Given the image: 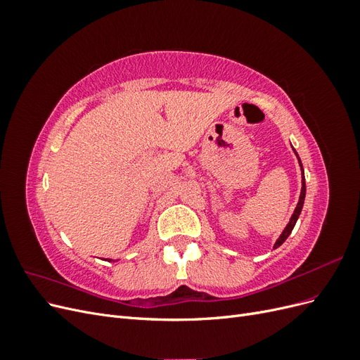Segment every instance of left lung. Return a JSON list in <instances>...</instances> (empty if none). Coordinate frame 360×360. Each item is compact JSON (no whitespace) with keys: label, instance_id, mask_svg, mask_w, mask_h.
Returning a JSON list of instances; mask_svg holds the SVG:
<instances>
[{"label":"left lung","instance_id":"8db88e82","mask_svg":"<svg viewBox=\"0 0 360 360\" xmlns=\"http://www.w3.org/2000/svg\"><path fill=\"white\" fill-rule=\"evenodd\" d=\"M294 153H296V150H294ZM296 156H297V159H299V165H300V169H302V191H300V197H299V202H297L296 210H294V213H292L291 217H290V222L287 224V226L284 228V231H282V234L279 236V238H278L275 246H274L275 249L279 248L282 243H284V242L287 240V237L291 234L292 228H294V225H296V222H297V219H299V214H300V212H302V207H303V202H304V195H307V184H304L303 167H302V162H300V158H299L297 153H296Z\"/></svg>","mask_w":360,"mask_h":360}]
</instances>
